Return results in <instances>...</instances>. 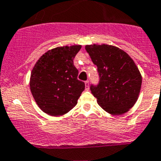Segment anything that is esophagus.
Returning a JSON list of instances; mask_svg holds the SVG:
<instances>
[{"label":"esophagus","mask_w":161,"mask_h":161,"mask_svg":"<svg viewBox=\"0 0 161 161\" xmlns=\"http://www.w3.org/2000/svg\"><path fill=\"white\" fill-rule=\"evenodd\" d=\"M85 86H86V90H89V81L88 80H86V81L85 82Z\"/></svg>","instance_id":"1"}]
</instances>
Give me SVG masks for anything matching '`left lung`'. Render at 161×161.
<instances>
[{
    "label": "left lung",
    "mask_w": 161,
    "mask_h": 161,
    "mask_svg": "<svg viewBox=\"0 0 161 161\" xmlns=\"http://www.w3.org/2000/svg\"><path fill=\"white\" fill-rule=\"evenodd\" d=\"M86 50L100 78L98 86H90L97 103L112 115L129 111L137 100L142 82L136 63L126 52L113 45H86Z\"/></svg>",
    "instance_id": "1"
}]
</instances>
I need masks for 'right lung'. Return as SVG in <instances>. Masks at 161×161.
<instances>
[{
	"instance_id": "obj_1",
	"label": "right lung",
	"mask_w": 161,
	"mask_h": 161,
	"mask_svg": "<svg viewBox=\"0 0 161 161\" xmlns=\"http://www.w3.org/2000/svg\"><path fill=\"white\" fill-rule=\"evenodd\" d=\"M81 45L50 49L41 56L31 71L30 87L36 103L50 116L67 114L77 103L85 83L77 79L73 60Z\"/></svg>"
}]
</instances>
